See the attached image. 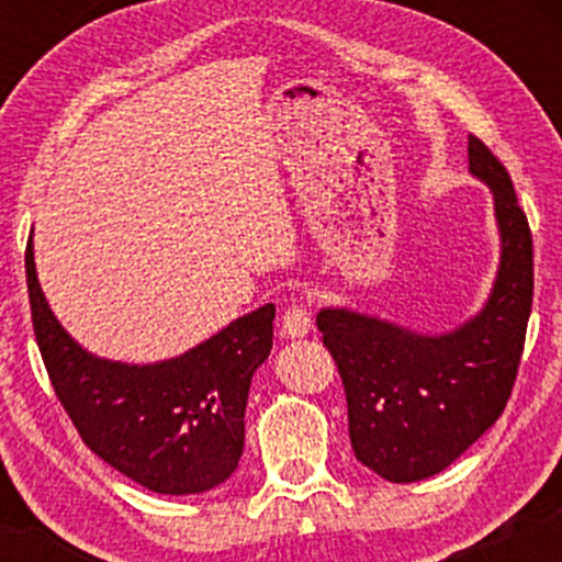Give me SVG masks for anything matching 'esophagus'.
<instances>
[{"instance_id": "esophagus-1", "label": "esophagus", "mask_w": 562, "mask_h": 562, "mask_svg": "<svg viewBox=\"0 0 562 562\" xmlns=\"http://www.w3.org/2000/svg\"><path fill=\"white\" fill-rule=\"evenodd\" d=\"M308 330H312V314H308V308L301 306V303L288 306L285 314H282V335L285 338H303V335H308Z\"/></svg>"}]
</instances>
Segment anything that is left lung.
<instances>
[{
    "mask_svg": "<svg viewBox=\"0 0 562 562\" xmlns=\"http://www.w3.org/2000/svg\"><path fill=\"white\" fill-rule=\"evenodd\" d=\"M468 169L488 184L499 269L479 314L447 333H417L351 308H319L348 402L357 460L391 483L441 473L499 420L518 375L533 299V243L505 166L468 137Z\"/></svg>",
    "mask_w": 562,
    "mask_h": 562,
    "instance_id": "1",
    "label": "left lung"
}]
</instances>
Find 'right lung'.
Masks as SVG:
<instances>
[{"label": "right lung", "instance_id": "obj_1", "mask_svg": "<svg viewBox=\"0 0 562 562\" xmlns=\"http://www.w3.org/2000/svg\"><path fill=\"white\" fill-rule=\"evenodd\" d=\"M25 282L57 398L100 460L171 496L203 494L235 473L250 380L272 351L274 303L179 357L126 364L89 353L57 322L38 285L34 240L25 248Z\"/></svg>", "mask_w": 562, "mask_h": 562}]
</instances>
